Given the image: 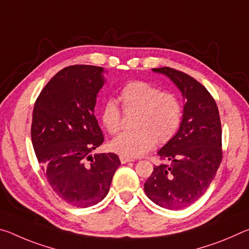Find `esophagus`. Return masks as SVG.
I'll use <instances>...</instances> for the list:
<instances>
[{"label":"esophagus","mask_w":249,"mask_h":249,"mask_svg":"<svg viewBox=\"0 0 249 249\" xmlns=\"http://www.w3.org/2000/svg\"><path fill=\"white\" fill-rule=\"evenodd\" d=\"M120 159H121V162H122V163H127V162H130V161H134L133 159H129V158L123 157V156H121Z\"/></svg>","instance_id":"34e87169"}]
</instances>
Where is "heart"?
Masks as SVG:
<instances>
[{"label":"heart","instance_id":"heart-1","mask_svg":"<svg viewBox=\"0 0 249 249\" xmlns=\"http://www.w3.org/2000/svg\"><path fill=\"white\" fill-rule=\"evenodd\" d=\"M124 108L138 109L135 130L124 132L109 142L112 151L126 158H137L153 149L156 142L163 144L170 141L178 130L182 113L175 95L163 93L145 81H132L121 91ZM101 122L109 134H116L122 127L121 109L116 101L107 100L101 108Z\"/></svg>","mask_w":249,"mask_h":249}]
</instances>
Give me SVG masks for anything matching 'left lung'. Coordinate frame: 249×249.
Masks as SVG:
<instances>
[{"mask_svg": "<svg viewBox=\"0 0 249 249\" xmlns=\"http://www.w3.org/2000/svg\"><path fill=\"white\" fill-rule=\"evenodd\" d=\"M169 78L184 101L178 132L159 149L169 165L154 166L144 184L149 199L161 208L180 210L204 195L222 160V128L217 105L190 75L168 67L153 69Z\"/></svg>", "mask_w": 249, "mask_h": 249, "instance_id": "1", "label": "left lung"}]
</instances>
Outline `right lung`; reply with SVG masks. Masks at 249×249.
I'll return each instance as SVG.
<instances>
[{
    "label": "right lung",
    "mask_w": 249,
    "mask_h": 249,
    "mask_svg": "<svg viewBox=\"0 0 249 249\" xmlns=\"http://www.w3.org/2000/svg\"><path fill=\"white\" fill-rule=\"evenodd\" d=\"M104 72L102 67H67L50 79L34 105L36 157L53 190L77 208L102 201L121 165L113 153L91 154L104 141L94 116Z\"/></svg>",
    "instance_id": "obj_1"
}]
</instances>
